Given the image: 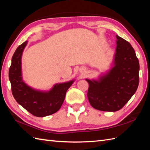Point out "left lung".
<instances>
[{"mask_svg":"<svg viewBox=\"0 0 150 150\" xmlns=\"http://www.w3.org/2000/svg\"><path fill=\"white\" fill-rule=\"evenodd\" d=\"M116 38L114 67L98 81L86 79L89 102L93 108L102 111L122 109L139 86V62L135 50L127 41L117 35Z\"/></svg>","mask_w":150,"mask_h":150,"instance_id":"1","label":"left lung"}]
</instances>
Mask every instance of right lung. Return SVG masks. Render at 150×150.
<instances>
[{
  "label": "right lung",
  "instance_id": "right-lung-1",
  "mask_svg": "<svg viewBox=\"0 0 150 150\" xmlns=\"http://www.w3.org/2000/svg\"><path fill=\"white\" fill-rule=\"evenodd\" d=\"M27 43V41H25L20 45L12 57L9 70L12 94L16 102L33 116H49L60 109L64 100L66 93L74 81L57 83L48 92L36 91L27 86L22 81L21 70V58Z\"/></svg>",
  "mask_w": 150,
  "mask_h": 150
}]
</instances>
